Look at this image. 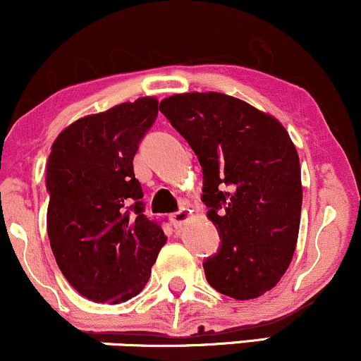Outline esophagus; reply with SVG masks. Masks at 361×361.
Returning <instances> with one entry per match:
<instances>
[{
  "mask_svg": "<svg viewBox=\"0 0 361 361\" xmlns=\"http://www.w3.org/2000/svg\"><path fill=\"white\" fill-rule=\"evenodd\" d=\"M190 217H192V210H190L188 207H183V209H180L178 212L171 214V217L169 219H171L173 226H175L176 229H180L181 226H185V224L190 221Z\"/></svg>",
  "mask_w": 361,
  "mask_h": 361,
  "instance_id": "esophagus-1",
  "label": "esophagus"
}]
</instances>
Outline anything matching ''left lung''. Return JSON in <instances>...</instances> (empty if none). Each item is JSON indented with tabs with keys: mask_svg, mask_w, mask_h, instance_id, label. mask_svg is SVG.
<instances>
[{
	"mask_svg": "<svg viewBox=\"0 0 361 361\" xmlns=\"http://www.w3.org/2000/svg\"><path fill=\"white\" fill-rule=\"evenodd\" d=\"M159 110L200 161L202 200L222 239L204 263L207 281L235 300L263 295L285 275L299 238L300 163L287 128L217 91L173 94Z\"/></svg>",
	"mask_w": 361,
	"mask_h": 361,
	"instance_id": "left-lung-1",
	"label": "left lung"
}]
</instances>
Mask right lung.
<instances>
[{
  "mask_svg": "<svg viewBox=\"0 0 361 361\" xmlns=\"http://www.w3.org/2000/svg\"><path fill=\"white\" fill-rule=\"evenodd\" d=\"M157 117L154 97L78 118L47 161V234L57 267L93 302L120 304L142 292L166 244L144 215L134 175L139 140Z\"/></svg>",
  "mask_w": 361,
  "mask_h": 361,
  "instance_id": "obj_1",
  "label": "right lung"
}]
</instances>
